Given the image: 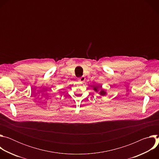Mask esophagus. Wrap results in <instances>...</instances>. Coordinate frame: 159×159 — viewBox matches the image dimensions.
Segmentation results:
<instances>
[{
	"instance_id": "esophagus-1",
	"label": "esophagus",
	"mask_w": 159,
	"mask_h": 159,
	"mask_svg": "<svg viewBox=\"0 0 159 159\" xmlns=\"http://www.w3.org/2000/svg\"><path fill=\"white\" fill-rule=\"evenodd\" d=\"M85 78L84 76H82V77L79 78V79H78V80L80 81V82H84V81L85 80Z\"/></svg>"
}]
</instances>
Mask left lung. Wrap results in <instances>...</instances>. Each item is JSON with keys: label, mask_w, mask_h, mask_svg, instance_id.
Returning a JSON list of instances; mask_svg holds the SVG:
<instances>
[{"label": "left lung", "mask_w": 159, "mask_h": 159, "mask_svg": "<svg viewBox=\"0 0 159 159\" xmlns=\"http://www.w3.org/2000/svg\"><path fill=\"white\" fill-rule=\"evenodd\" d=\"M93 90L95 92L98 93L99 94H100L101 96H106L107 94V91L102 88V85H96L93 87Z\"/></svg>", "instance_id": "1"}]
</instances>
